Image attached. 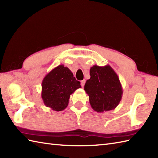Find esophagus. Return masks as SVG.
<instances>
[{
	"label": "esophagus",
	"mask_w": 158,
	"mask_h": 158,
	"mask_svg": "<svg viewBox=\"0 0 158 158\" xmlns=\"http://www.w3.org/2000/svg\"><path fill=\"white\" fill-rule=\"evenodd\" d=\"M85 79H83V80H82V81H81V87H82V88H83V87H84V85H85Z\"/></svg>",
	"instance_id": "esophagus-1"
}]
</instances>
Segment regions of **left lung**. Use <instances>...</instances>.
<instances>
[{"label":"left lung","mask_w":158,"mask_h":158,"mask_svg":"<svg viewBox=\"0 0 158 158\" xmlns=\"http://www.w3.org/2000/svg\"><path fill=\"white\" fill-rule=\"evenodd\" d=\"M89 74L90 79L87 80L84 89L92 108L98 113L115 109L123 95L122 86L115 70L109 64L94 65Z\"/></svg>","instance_id":"obj_1"}]
</instances>
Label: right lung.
<instances>
[{
	"label": "right lung",
	"instance_id": "add662e5",
	"mask_svg": "<svg viewBox=\"0 0 158 158\" xmlns=\"http://www.w3.org/2000/svg\"><path fill=\"white\" fill-rule=\"evenodd\" d=\"M41 98L44 105L55 111L65 109L70 95L81 88L73 73L63 64L56 66L48 73L42 81Z\"/></svg>",
	"mask_w": 158,
	"mask_h": 158
}]
</instances>
